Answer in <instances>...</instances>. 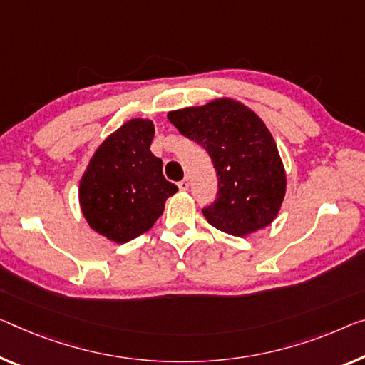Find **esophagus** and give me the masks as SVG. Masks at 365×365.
Instances as JSON below:
<instances>
[{"label":"esophagus","instance_id":"1","mask_svg":"<svg viewBox=\"0 0 365 365\" xmlns=\"http://www.w3.org/2000/svg\"><path fill=\"white\" fill-rule=\"evenodd\" d=\"M178 187L181 189V190H187V189H189V179H187V178L181 179V181L178 182Z\"/></svg>","mask_w":365,"mask_h":365}]
</instances>
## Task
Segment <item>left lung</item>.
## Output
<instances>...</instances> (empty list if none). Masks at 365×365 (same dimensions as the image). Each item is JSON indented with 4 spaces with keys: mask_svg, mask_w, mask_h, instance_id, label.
I'll use <instances>...</instances> for the list:
<instances>
[{
    "mask_svg": "<svg viewBox=\"0 0 365 365\" xmlns=\"http://www.w3.org/2000/svg\"><path fill=\"white\" fill-rule=\"evenodd\" d=\"M168 119L209 153L217 171V199L202 209L212 227L245 237L267 227L285 194L276 142L259 117L232 99L173 110Z\"/></svg>",
    "mask_w": 365,
    "mask_h": 365,
    "instance_id": "1",
    "label": "left lung"
}]
</instances>
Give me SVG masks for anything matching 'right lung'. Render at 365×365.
Listing matches in <instances>:
<instances>
[{
    "label": "right lung",
    "instance_id": "right-lung-1",
    "mask_svg": "<svg viewBox=\"0 0 365 365\" xmlns=\"http://www.w3.org/2000/svg\"><path fill=\"white\" fill-rule=\"evenodd\" d=\"M151 120L133 119L99 145L80 182L83 215L115 243L147 232L163 214L176 184L163 176V161L150 151Z\"/></svg>",
    "mask_w": 365,
    "mask_h": 365
}]
</instances>
